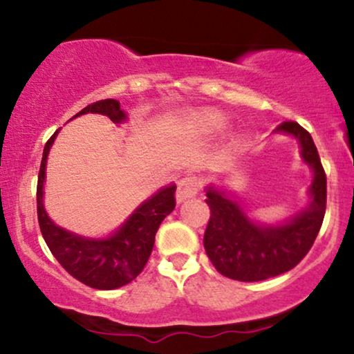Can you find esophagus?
Returning <instances> with one entry per match:
<instances>
[{"instance_id": "esophagus-1", "label": "esophagus", "mask_w": 354, "mask_h": 354, "mask_svg": "<svg viewBox=\"0 0 354 354\" xmlns=\"http://www.w3.org/2000/svg\"><path fill=\"white\" fill-rule=\"evenodd\" d=\"M201 189V180L196 176H186L183 180L178 181V189H176V200L178 203L186 201L188 198L196 196L198 191Z\"/></svg>"}]
</instances>
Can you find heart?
I'll use <instances>...</instances> for the list:
<instances>
[{"mask_svg":"<svg viewBox=\"0 0 354 354\" xmlns=\"http://www.w3.org/2000/svg\"><path fill=\"white\" fill-rule=\"evenodd\" d=\"M203 124L208 129H221L226 126V118L221 113H206L203 116Z\"/></svg>","mask_w":354,"mask_h":354,"instance_id":"1","label":"heart"}]
</instances>
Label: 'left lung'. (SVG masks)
<instances>
[{"label": "left lung", "instance_id": "left-lung-1", "mask_svg": "<svg viewBox=\"0 0 354 354\" xmlns=\"http://www.w3.org/2000/svg\"><path fill=\"white\" fill-rule=\"evenodd\" d=\"M276 131L295 136L301 156L313 168L311 203L283 225H258L226 196L225 191L206 188L211 216L205 231V250L218 273L238 281H263L293 270L311 250L326 211V174L318 149L303 126L284 121Z\"/></svg>", "mask_w": 354, "mask_h": 354}]
</instances>
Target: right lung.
<instances>
[{"instance_id": "obj_1", "label": "right lung", "mask_w": 354, "mask_h": 354, "mask_svg": "<svg viewBox=\"0 0 354 354\" xmlns=\"http://www.w3.org/2000/svg\"><path fill=\"white\" fill-rule=\"evenodd\" d=\"M98 113L108 116L113 123L126 120L120 101L101 100L88 104L78 115ZM71 118V120H73ZM59 131V129H58ZM58 131L44 145L36 188V205H38V223L48 248L58 259V263L73 278L95 290H116L124 286L143 271L154 246V236L161 221L176 206L174 191L176 185L165 186L154 193L149 200L136 208L128 221L116 233L104 239L83 238L70 231L59 228L48 218L43 206V183L46 173V160L50 148Z\"/></svg>"}]
</instances>
